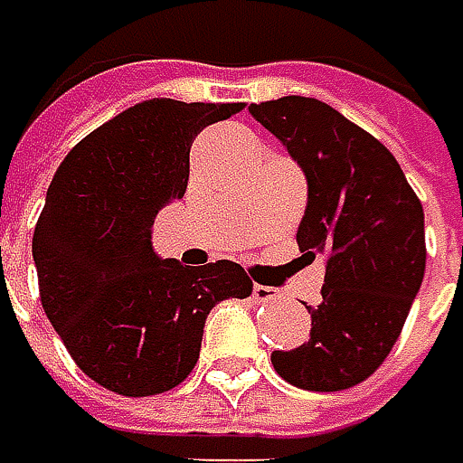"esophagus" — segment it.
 Instances as JSON below:
<instances>
[{
    "instance_id": "1",
    "label": "esophagus",
    "mask_w": 463,
    "mask_h": 463,
    "mask_svg": "<svg viewBox=\"0 0 463 463\" xmlns=\"http://www.w3.org/2000/svg\"><path fill=\"white\" fill-rule=\"evenodd\" d=\"M252 297H255V302H266V305H270V302H276L281 294L273 289V287H263V284H255L252 287Z\"/></svg>"
}]
</instances>
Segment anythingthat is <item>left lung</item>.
I'll return each mask as SVG.
<instances>
[{
  "instance_id": "left-lung-1",
  "label": "left lung",
  "mask_w": 463,
  "mask_h": 463,
  "mask_svg": "<svg viewBox=\"0 0 463 463\" xmlns=\"http://www.w3.org/2000/svg\"><path fill=\"white\" fill-rule=\"evenodd\" d=\"M307 176L297 229L305 255H328L310 338L273 352L276 373L305 391L367 381L399 341L425 276V213L393 153L328 104L305 96L250 106Z\"/></svg>"
}]
</instances>
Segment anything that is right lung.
<instances>
[{
    "instance_id": "add662e5",
    "label": "right lung",
    "mask_w": 463,
    "mask_h": 463,
    "mask_svg": "<svg viewBox=\"0 0 463 463\" xmlns=\"http://www.w3.org/2000/svg\"><path fill=\"white\" fill-rule=\"evenodd\" d=\"M242 109L129 106L85 135L49 184L33 232L41 305L75 364L119 396L176 388L197 364L208 312L252 294L240 263L190 268L151 247L156 213L187 190L193 140Z\"/></svg>"
}]
</instances>
